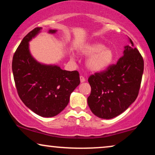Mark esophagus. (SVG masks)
Wrapping results in <instances>:
<instances>
[{
	"instance_id": "esophagus-1",
	"label": "esophagus",
	"mask_w": 155,
	"mask_h": 155,
	"mask_svg": "<svg viewBox=\"0 0 155 155\" xmlns=\"http://www.w3.org/2000/svg\"><path fill=\"white\" fill-rule=\"evenodd\" d=\"M80 82H85V78H84L83 76H80Z\"/></svg>"
}]
</instances>
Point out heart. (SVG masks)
Returning <instances> with one entry per match:
<instances>
[{
    "label": "heart",
    "instance_id": "b5f03b06",
    "mask_svg": "<svg viewBox=\"0 0 155 155\" xmlns=\"http://www.w3.org/2000/svg\"><path fill=\"white\" fill-rule=\"evenodd\" d=\"M79 51L80 54L89 56L85 61V65L89 71L94 73L107 68L114 60L113 51L99 42L87 44L80 48ZM71 58L74 61L75 56L71 55Z\"/></svg>",
    "mask_w": 155,
    "mask_h": 155
}]
</instances>
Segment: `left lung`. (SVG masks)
<instances>
[{"instance_id": "left-lung-1", "label": "left lung", "mask_w": 155, "mask_h": 155, "mask_svg": "<svg viewBox=\"0 0 155 155\" xmlns=\"http://www.w3.org/2000/svg\"><path fill=\"white\" fill-rule=\"evenodd\" d=\"M124 56L107 71L90 76L88 106L95 116L111 119L124 112L136 99L144 71L141 54L130 38Z\"/></svg>"}]
</instances>
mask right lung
Returning <instances> with one entry per match:
<instances>
[{"label": "right lung", "mask_w": 155, "mask_h": 155, "mask_svg": "<svg viewBox=\"0 0 155 155\" xmlns=\"http://www.w3.org/2000/svg\"><path fill=\"white\" fill-rule=\"evenodd\" d=\"M37 27L23 38L12 58V70L18 95L27 107L42 117L58 115L80 84L77 71H63L56 65L38 62L29 51V42L40 31ZM57 30L50 29L48 33Z\"/></svg>", "instance_id": "obj_1"}]
</instances>
